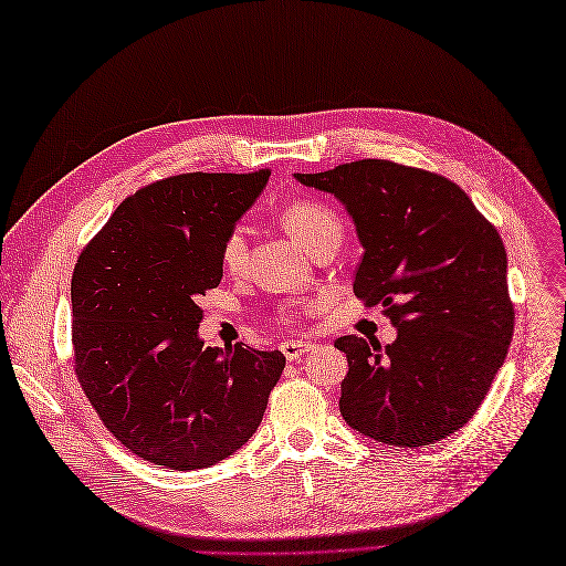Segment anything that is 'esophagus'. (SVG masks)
<instances>
[{
	"mask_svg": "<svg viewBox=\"0 0 566 566\" xmlns=\"http://www.w3.org/2000/svg\"><path fill=\"white\" fill-rule=\"evenodd\" d=\"M280 348H282V353H284V357H286L289 361H294V359H298L301 355H305L310 348H313V345H310V343H301V340H286V343L280 345Z\"/></svg>",
	"mask_w": 566,
	"mask_h": 566,
	"instance_id": "34e87169",
	"label": "esophagus"
}]
</instances>
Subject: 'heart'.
<instances>
[{"mask_svg": "<svg viewBox=\"0 0 566 566\" xmlns=\"http://www.w3.org/2000/svg\"><path fill=\"white\" fill-rule=\"evenodd\" d=\"M280 221L286 228V232L307 251L319 240H324L326 234L340 232V218L334 213V209L319 202V199L310 197L289 202L280 213ZM221 263L228 272H240L244 268L247 237L242 230H234L226 237V242L221 247Z\"/></svg>", "mask_w": 566, "mask_h": 566, "instance_id": "b5f03b06", "label": "heart"}]
</instances>
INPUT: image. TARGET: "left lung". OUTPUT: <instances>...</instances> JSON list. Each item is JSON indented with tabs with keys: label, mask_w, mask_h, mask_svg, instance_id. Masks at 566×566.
<instances>
[{
	"label": "left lung",
	"mask_w": 566,
	"mask_h": 566,
	"mask_svg": "<svg viewBox=\"0 0 566 566\" xmlns=\"http://www.w3.org/2000/svg\"><path fill=\"white\" fill-rule=\"evenodd\" d=\"M303 186L345 205L364 247L353 291L380 305L397 340L336 338L348 357L340 416L390 447H426L463 428L513 340L507 256L499 230L453 180L390 159H359Z\"/></svg>",
	"instance_id": "8db88e82"
}]
</instances>
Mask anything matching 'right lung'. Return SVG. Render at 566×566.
Listing matches in <instances>:
<instances>
[{"instance_id": "1", "label": "right lung", "mask_w": 566, "mask_h": 566, "mask_svg": "<svg viewBox=\"0 0 566 566\" xmlns=\"http://www.w3.org/2000/svg\"><path fill=\"white\" fill-rule=\"evenodd\" d=\"M178 174L129 195L72 272L75 374L103 426L143 461L209 468L256 432L284 369L280 350L205 348L199 296L223 277L221 247L268 184Z\"/></svg>"}]
</instances>
